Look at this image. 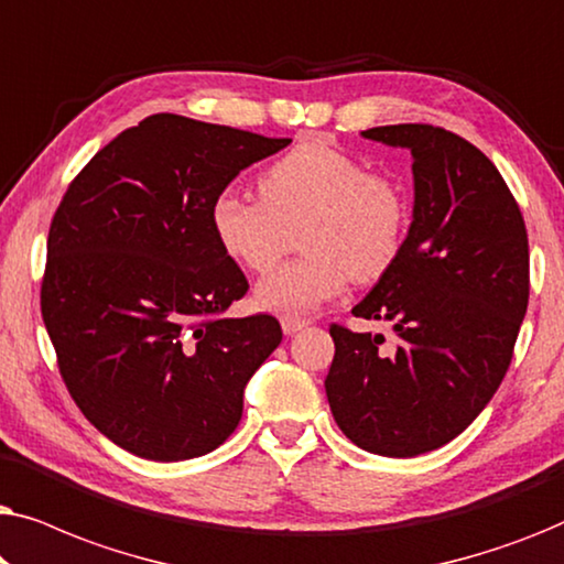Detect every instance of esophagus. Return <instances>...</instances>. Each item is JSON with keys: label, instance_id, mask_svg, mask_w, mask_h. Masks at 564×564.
<instances>
[{"label": "esophagus", "instance_id": "esophagus-1", "mask_svg": "<svg viewBox=\"0 0 564 564\" xmlns=\"http://www.w3.org/2000/svg\"><path fill=\"white\" fill-rule=\"evenodd\" d=\"M307 323L311 321H305V318H292V315H282V330L288 336H295V334H300V330H303Z\"/></svg>", "mask_w": 564, "mask_h": 564}]
</instances>
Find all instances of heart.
Wrapping results in <instances>:
<instances>
[{
  "mask_svg": "<svg viewBox=\"0 0 564 564\" xmlns=\"http://www.w3.org/2000/svg\"><path fill=\"white\" fill-rule=\"evenodd\" d=\"M259 197L234 187L210 205V228L228 259L264 272L300 230L305 257L272 269L257 303L280 315H307L341 295L349 280L375 282L395 264L411 203L395 176L367 172L351 153L303 141L259 176Z\"/></svg>",
  "mask_w": 564,
  "mask_h": 564,
  "instance_id": "obj_1",
  "label": "heart"
}]
</instances>
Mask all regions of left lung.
<instances>
[{"instance_id": "left-lung-1", "label": "left lung", "mask_w": 564, "mask_h": 564, "mask_svg": "<svg viewBox=\"0 0 564 564\" xmlns=\"http://www.w3.org/2000/svg\"><path fill=\"white\" fill-rule=\"evenodd\" d=\"M413 156V223L395 264L354 305L382 334L334 323L326 395L338 429L361 449L415 457L473 423L513 359L529 305V238L496 164L444 128H369Z\"/></svg>"}]
</instances>
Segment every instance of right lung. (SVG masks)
<instances>
[{
  "instance_id": "right-lung-1",
  "label": "right lung",
  "mask_w": 564,
  "mask_h": 564,
  "mask_svg": "<svg viewBox=\"0 0 564 564\" xmlns=\"http://www.w3.org/2000/svg\"><path fill=\"white\" fill-rule=\"evenodd\" d=\"M290 138L159 112L97 151L48 230L41 311L74 403L135 457L218 449L282 341L272 315L226 318L249 282L210 228L238 172Z\"/></svg>"
}]
</instances>
